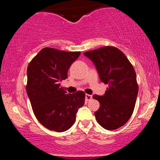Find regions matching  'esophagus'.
<instances>
[{
    "label": "esophagus",
    "instance_id": "obj_1",
    "mask_svg": "<svg viewBox=\"0 0 160 160\" xmlns=\"http://www.w3.org/2000/svg\"><path fill=\"white\" fill-rule=\"evenodd\" d=\"M92 98V96L91 95H89V94H86V101H90L91 99Z\"/></svg>",
    "mask_w": 160,
    "mask_h": 160
}]
</instances>
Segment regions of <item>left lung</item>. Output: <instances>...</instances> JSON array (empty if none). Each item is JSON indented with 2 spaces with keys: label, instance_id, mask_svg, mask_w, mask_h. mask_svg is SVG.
Segmentation results:
<instances>
[{
  "label": "left lung",
  "instance_id": "8db88e82",
  "mask_svg": "<svg viewBox=\"0 0 160 160\" xmlns=\"http://www.w3.org/2000/svg\"><path fill=\"white\" fill-rule=\"evenodd\" d=\"M84 56L93 62L101 81L108 85L104 95H93L100 103L95 119L105 129H117L128 122L134 111L138 92L135 69L124 53L114 47L88 51Z\"/></svg>",
  "mask_w": 160,
  "mask_h": 160
}]
</instances>
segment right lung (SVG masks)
I'll use <instances>...</instances> for the list:
<instances>
[{"instance_id": "add662e5", "label": "right lung", "mask_w": 160, "mask_h": 160, "mask_svg": "<svg viewBox=\"0 0 160 160\" xmlns=\"http://www.w3.org/2000/svg\"><path fill=\"white\" fill-rule=\"evenodd\" d=\"M80 52L42 49L27 68L26 91L33 112L44 127L58 132L69 129L76 120L78 110L85 102V93L72 94L61 87L68 71Z\"/></svg>"}]
</instances>
